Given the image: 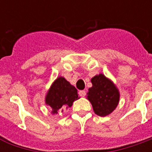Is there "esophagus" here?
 <instances>
[{"instance_id": "1", "label": "esophagus", "mask_w": 152, "mask_h": 152, "mask_svg": "<svg viewBox=\"0 0 152 152\" xmlns=\"http://www.w3.org/2000/svg\"><path fill=\"white\" fill-rule=\"evenodd\" d=\"M78 94H79V96H82V97H84V96H86V91H78Z\"/></svg>"}]
</instances>
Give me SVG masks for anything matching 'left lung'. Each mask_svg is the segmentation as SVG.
Masks as SVG:
<instances>
[{"instance_id":"8db88e82","label":"left lung","mask_w":152,"mask_h":152,"mask_svg":"<svg viewBox=\"0 0 152 152\" xmlns=\"http://www.w3.org/2000/svg\"><path fill=\"white\" fill-rule=\"evenodd\" d=\"M92 87L88 89L87 99L99 117H106L116 109L120 100V92L113 82L103 74L91 79Z\"/></svg>"}]
</instances>
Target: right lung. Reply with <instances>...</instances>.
Returning a JSON list of instances; mask_svg holds the SVG:
<instances>
[{"label":"right lung","instance_id":"1","mask_svg":"<svg viewBox=\"0 0 152 152\" xmlns=\"http://www.w3.org/2000/svg\"><path fill=\"white\" fill-rule=\"evenodd\" d=\"M80 98L77 90L64 77H58L51 85L45 96V104L51 108V113L58 114L70 108Z\"/></svg>","mask_w":152,"mask_h":152}]
</instances>
